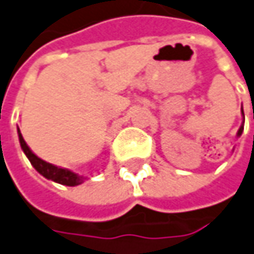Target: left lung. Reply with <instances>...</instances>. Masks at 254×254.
Returning <instances> with one entry per match:
<instances>
[{"label":"left lung","instance_id":"1","mask_svg":"<svg viewBox=\"0 0 254 254\" xmlns=\"http://www.w3.org/2000/svg\"><path fill=\"white\" fill-rule=\"evenodd\" d=\"M242 114H243V109H242ZM243 118H245V115H243ZM242 132H243V125L240 127V129H239V132H237V136H240L242 135Z\"/></svg>","mask_w":254,"mask_h":254}]
</instances>
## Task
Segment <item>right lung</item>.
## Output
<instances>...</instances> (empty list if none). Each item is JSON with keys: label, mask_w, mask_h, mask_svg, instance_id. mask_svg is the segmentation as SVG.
Masks as SVG:
<instances>
[{"label": "right lung", "mask_w": 254, "mask_h": 254, "mask_svg": "<svg viewBox=\"0 0 254 254\" xmlns=\"http://www.w3.org/2000/svg\"><path fill=\"white\" fill-rule=\"evenodd\" d=\"M18 136H19V143H21V148L24 150V153L27 155V158L31 162V165L37 169V171L47 179L54 181L57 183H61V185H66V186H76V185H81L85 181L83 176H79L78 173H73L69 169H64V168H58L55 165H51L45 160L39 159L35 153H32V150L28 148V145L25 143V140L22 138L19 129H18Z\"/></svg>", "instance_id": "obj_1"}]
</instances>
